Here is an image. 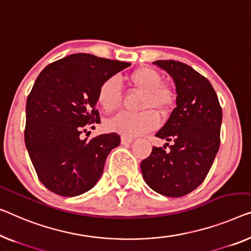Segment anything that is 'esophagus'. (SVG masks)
<instances>
[{
    "label": "esophagus",
    "instance_id": "34e87169",
    "mask_svg": "<svg viewBox=\"0 0 251 251\" xmlns=\"http://www.w3.org/2000/svg\"><path fill=\"white\" fill-rule=\"evenodd\" d=\"M134 140L132 137H128V136H125V135H122V137H121L122 144H130Z\"/></svg>",
    "mask_w": 251,
    "mask_h": 251
}]
</instances>
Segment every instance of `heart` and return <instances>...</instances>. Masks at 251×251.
Instances as JSON below:
<instances>
[{"mask_svg": "<svg viewBox=\"0 0 251 251\" xmlns=\"http://www.w3.org/2000/svg\"><path fill=\"white\" fill-rule=\"evenodd\" d=\"M130 87L144 92L138 114L119 113L108 122V128L125 136H138L154 129L158 125V116L166 115L174 106L173 90L163 85L161 74L150 67H140L126 77ZM122 91L115 77L101 82L97 92V102L106 113H113L122 103Z\"/></svg>", "mask_w": 251, "mask_h": 251, "instance_id": "1", "label": "heart"}]
</instances>
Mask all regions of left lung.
I'll return each instance as SVG.
<instances>
[{
  "label": "left lung",
  "instance_id": "8db88e82",
  "mask_svg": "<svg viewBox=\"0 0 251 251\" xmlns=\"http://www.w3.org/2000/svg\"><path fill=\"white\" fill-rule=\"evenodd\" d=\"M173 76L177 100L169 119L155 134L170 147H153L141 162L144 180L168 197L185 196L206 178L220 148L222 108L206 77L178 61H155ZM172 145H169V142Z\"/></svg>",
  "mask_w": 251,
  "mask_h": 251
}]
</instances>
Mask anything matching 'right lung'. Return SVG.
<instances>
[{"label":"right lung","instance_id":"right-lung-1","mask_svg":"<svg viewBox=\"0 0 251 251\" xmlns=\"http://www.w3.org/2000/svg\"><path fill=\"white\" fill-rule=\"evenodd\" d=\"M129 65L78 53L50 63L37 77L25 104V142L39 180L50 192L81 195L101 177L121 136L109 133L81 140L80 135L100 123L99 85Z\"/></svg>","mask_w":251,"mask_h":251}]
</instances>
